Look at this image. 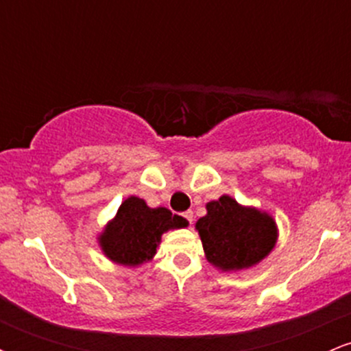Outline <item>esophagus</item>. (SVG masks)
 <instances>
[{"label": "esophagus", "mask_w": 351, "mask_h": 351, "mask_svg": "<svg viewBox=\"0 0 351 351\" xmlns=\"http://www.w3.org/2000/svg\"><path fill=\"white\" fill-rule=\"evenodd\" d=\"M183 217L188 221L189 224H191V223H193V211H191V209H188V211H184V213H183Z\"/></svg>", "instance_id": "34e87169"}]
</instances>
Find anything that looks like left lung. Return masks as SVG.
<instances>
[{"label": "left lung", "instance_id": "8db88e82", "mask_svg": "<svg viewBox=\"0 0 351 351\" xmlns=\"http://www.w3.org/2000/svg\"><path fill=\"white\" fill-rule=\"evenodd\" d=\"M196 223L206 259L223 271H239L263 261L276 245L274 219L256 208L241 206L231 196L206 204Z\"/></svg>", "mask_w": 351, "mask_h": 351}]
</instances>
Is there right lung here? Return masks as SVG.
Returning a JSON list of instances; mask_svg holds the SVG:
<instances>
[{
	"mask_svg": "<svg viewBox=\"0 0 351 351\" xmlns=\"http://www.w3.org/2000/svg\"><path fill=\"white\" fill-rule=\"evenodd\" d=\"M188 226V221L167 208H148L143 199L130 196L100 236V245L108 259L123 265H140L150 261L168 229Z\"/></svg>",
	"mask_w": 351,
	"mask_h": 351,
	"instance_id": "obj_1",
	"label": "right lung"
}]
</instances>
